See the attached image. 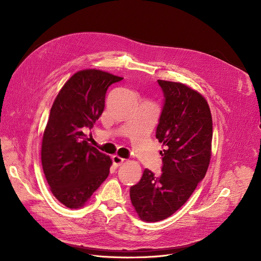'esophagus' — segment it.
Segmentation results:
<instances>
[{"mask_svg":"<svg viewBox=\"0 0 261 261\" xmlns=\"http://www.w3.org/2000/svg\"><path fill=\"white\" fill-rule=\"evenodd\" d=\"M112 161H113L114 166H115V167H118V166L121 165L122 162L125 161V160H123V159L120 158V156H118V155H113V156H112Z\"/></svg>","mask_w":261,"mask_h":261,"instance_id":"esophagus-1","label":"esophagus"}]
</instances>
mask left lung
I'll list each match as a JSON object with an SVG mask.
<instances>
[{
	"mask_svg": "<svg viewBox=\"0 0 261 261\" xmlns=\"http://www.w3.org/2000/svg\"><path fill=\"white\" fill-rule=\"evenodd\" d=\"M163 92L155 138L163 144L162 173L145 169L130 199L146 222L164 220L179 210L203 180L211 161L213 120L207 101L180 82L158 80Z\"/></svg>",
	"mask_w": 261,
	"mask_h": 261,
	"instance_id": "8db88e82",
	"label": "left lung"
}]
</instances>
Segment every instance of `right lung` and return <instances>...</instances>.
I'll return each instance as SVG.
<instances>
[{
    "label": "right lung",
    "mask_w": 261,
    "mask_h": 261,
    "mask_svg": "<svg viewBox=\"0 0 261 261\" xmlns=\"http://www.w3.org/2000/svg\"><path fill=\"white\" fill-rule=\"evenodd\" d=\"M121 79L99 70L77 72L53 103L41 161L53 195L68 208L84 206L109 175L111 159L89 145L85 130L102 114L109 87Z\"/></svg>",
    "instance_id": "obj_1"
}]
</instances>
